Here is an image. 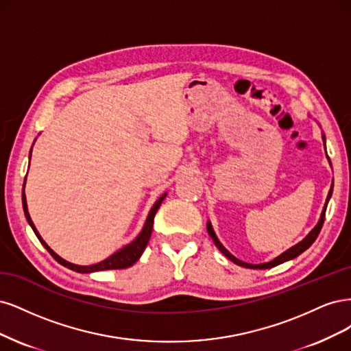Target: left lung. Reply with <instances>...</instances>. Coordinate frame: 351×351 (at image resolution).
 <instances>
[{
	"label": "left lung",
	"mask_w": 351,
	"mask_h": 351,
	"mask_svg": "<svg viewBox=\"0 0 351 351\" xmlns=\"http://www.w3.org/2000/svg\"><path fill=\"white\" fill-rule=\"evenodd\" d=\"M322 140H324V143H325V135L322 134ZM330 160V159H328ZM331 195H332V185H331V189H330V192H328V197H326V202H325V206H324V210H322V213H321V219H319V221H318V224L315 226V228L309 232V234L304 237V239L302 241V242H299V243H296L295 246H291L290 250H287L286 252H282L281 255H278L277 258H274L273 261H269V263H264V264H247V263H243V261H241V259H237L236 256H233L228 250H226V247L220 243V241L217 239V236H216V233H214V230H213V226H211V223L208 221L207 223V230H208V234L211 236V239H213V242L216 243V246L219 247V251L226 256V258H229L232 263H234L236 265H241V267H245V268H254V269H265V268H273V267H276V265H280V264H282V263H286V261H290V259H293V258H296V256H299L302 252H304L308 250V247L315 242V239L316 237H318V234H319V232H321V229H322V224H324V220H325V211H326V206H328V201H330V198H331Z\"/></svg>",
	"instance_id": "1"
}]
</instances>
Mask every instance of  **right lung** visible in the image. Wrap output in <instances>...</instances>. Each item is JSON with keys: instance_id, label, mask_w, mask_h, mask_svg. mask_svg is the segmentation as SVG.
Instances as JSON below:
<instances>
[{"instance_id": "add662e5", "label": "right lung", "mask_w": 351, "mask_h": 351, "mask_svg": "<svg viewBox=\"0 0 351 351\" xmlns=\"http://www.w3.org/2000/svg\"><path fill=\"white\" fill-rule=\"evenodd\" d=\"M30 156H32V150H30ZM25 184H26V179H25ZM165 197H166V194H163L159 199H157V201L154 202V206L152 207V210H150V213H149V217H147V220H145V223H144V228H143L141 233H140L137 237H135V239H134L130 245L123 246L122 250H119V251L115 252L114 255H110L109 258L104 259V261H100V263L93 264V265H75V264H71V263H69V261H65V259H62L60 255H56V254L51 250V247H49L47 243H45V241L40 237L39 232H38L36 228H35V224H33V221H32V219H30V216H29L27 202H26V195H25V186H23V195H21V199H23V210H25V216H26L29 224L32 226V229H33V232H35V234L38 236V239L40 241V243H42L45 247H47L48 252H49L61 265H64V267H66V268H70V269H73V271H77V273H84V274H87V273H95V271L128 268V267H131V265H134L135 263H137L138 259H140V256L143 255L147 243H149V239H150L152 232H153L154 216H156L157 210H159V207H160V204H162V201L165 199Z\"/></svg>"}]
</instances>
